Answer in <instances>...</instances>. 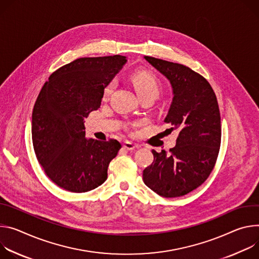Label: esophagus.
I'll list each match as a JSON object with an SVG mask.
<instances>
[{
  "instance_id": "esophagus-1",
  "label": "esophagus",
  "mask_w": 259,
  "mask_h": 259,
  "mask_svg": "<svg viewBox=\"0 0 259 259\" xmlns=\"http://www.w3.org/2000/svg\"><path fill=\"white\" fill-rule=\"evenodd\" d=\"M123 148L124 149H126V150H128V151H131V150H134V149H136L137 147H138V145H136V144H133V143H131V142H128V141H125L124 143H123Z\"/></svg>"
}]
</instances>
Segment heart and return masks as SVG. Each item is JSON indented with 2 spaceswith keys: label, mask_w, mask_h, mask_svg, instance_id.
<instances>
[{
  "label": "heart",
  "mask_w": 259,
  "mask_h": 259,
  "mask_svg": "<svg viewBox=\"0 0 259 259\" xmlns=\"http://www.w3.org/2000/svg\"><path fill=\"white\" fill-rule=\"evenodd\" d=\"M131 80L134 88L141 99L153 97L157 98L160 92V85L158 80L150 73L145 71H139L132 75ZM115 89V80L110 81L103 90V99L107 100Z\"/></svg>",
  "instance_id": "b5f03b06"
}]
</instances>
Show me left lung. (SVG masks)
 Returning <instances> with one entry per match:
<instances>
[{"label":"left lung","instance_id":"8db88e82","mask_svg":"<svg viewBox=\"0 0 259 259\" xmlns=\"http://www.w3.org/2000/svg\"><path fill=\"white\" fill-rule=\"evenodd\" d=\"M144 57L171 85L174 97L164 122L179 135L168 153L152 150L154 160L143 170V181L160 196H182L202 185L216 163L221 143L217 98L210 83L190 68Z\"/></svg>","mask_w":259,"mask_h":259}]
</instances>
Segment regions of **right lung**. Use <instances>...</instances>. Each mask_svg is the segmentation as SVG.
<instances>
[{"label":"right lung","instance_id":"obj_1","mask_svg":"<svg viewBox=\"0 0 259 259\" xmlns=\"http://www.w3.org/2000/svg\"><path fill=\"white\" fill-rule=\"evenodd\" d=\"M125 63L122 55L77 59L53 72L37 98L34 150L45 174L65 190L86 192L107 180L121 145L86 139L84 118L100 108L104 88Z\"/></svg>","mask_w":259,"mask_h":259}]
</instances>
